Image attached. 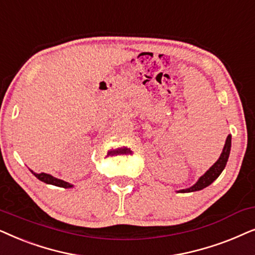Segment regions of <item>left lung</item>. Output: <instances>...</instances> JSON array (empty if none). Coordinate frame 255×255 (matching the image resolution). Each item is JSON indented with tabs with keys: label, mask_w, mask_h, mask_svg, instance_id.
<instances>
[{
	"label": "left lung",
	"mask_w": 255,
	"mask_h": 255,
	"mask_svg": "<svg viewBox=\"0 0 255 255\" xmlns=\"http://www.w3.org/2000/svg\"><path fill=\"white\" fill-rule=\"evenodd\" d=\"M230 151H231V135L227 136L225 145H224V149H223V152L220 154V157L217 159V162L215 163V164H213L212 167L210 168L209 170L198 179V181H197L196 184H193L191 186V188L179 190L178 192L185 193V192L199 191V190H203L204 188H206V186H209L210 184H211V183H213V181H216V179L219 177V175L222 174L224 168H225L227 159H229V156H230Z\"/></svg>",
	"instance_id": "left-lung-1"
}]
</instances>
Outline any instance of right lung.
<instances>
[{
    "instance_id": "1",
    "label": "right lung",
    "mask_w": 255,
    "mask_h": 255,
    "mask_svg": "<svg viewBox=\"0 0 255 255\" xmlns=\"http://www.w3.org/2000/svg\"><path fill=\"white\" fill-rule=\"evenodd\" d=\"M30 171H31L32 174L39 179V181L46 183V184H52V185L60 186V188H65V189L73 188V185L70 184V183L63 181V179H58V178L53 177V176H51L49 174H45V172H40V174H37V172H33L32 170H30Z\"/></svg>"
}]
</instances>
